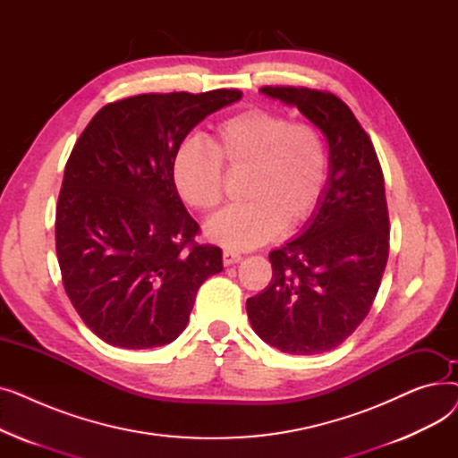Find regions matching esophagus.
<instances>
[{"mask_svg": "<svg viewBox=\"0 0 458 458\" xmlns=\"http://www.w3.org/2000/svg\"><path fill=\"white\" fill-rule=\"evenodd\" d=\"M242 254L239 252H235V250H230V249H226L225 252H223V263L225 266H233V263H237V261H242Z\"/></svg>", "mask_w": 458, "mask_h": 458, "instance_id": "1", "label": "esophagus"}]
</instances>
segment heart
Masks as SVG:
<instances>
[{
	"mask_svg": "<svg viewBox=\"0 0 458 458\" xmlns=\"http://www.w3.org/2000/svg\"><path fill=\"white\" fill-rule=\"evenodd\" d=\"M178 144L173 180L182 200L202 215L225 197V173L243 174V202L221 211L208 225L211 242L228 249H252L282 226L295 230L319 209L328 183V148L310 123H290L267 107L237 111L216 124L208 139Z\"/></svg>",
	"mask_w": 458,
	"mask_h": 458,
	"instance_id": "obj_1",
	"label": "heart"
}]
</instances>
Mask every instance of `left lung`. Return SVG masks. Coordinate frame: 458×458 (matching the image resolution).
<instances>
[{
  "label": "left lung",
  "mask_w": 458,
  "mask_h": 458,
  "mask_svg": "<svg viewBox=\"0 0 458 458\" xmlns=\"http://www.w3.org/2000/svg\"><path fill=\"white\" fill-rule=\"evenodd\" d=\"M297 106L327 137L330 178L308 228L269 254L273 278L247 301L259 338L290 354L342 345L366 319L390 252L382 168L366 130L338 96L308 87H261Z\"/></svg>",
  "instance_id": "1"
}]
</instances>
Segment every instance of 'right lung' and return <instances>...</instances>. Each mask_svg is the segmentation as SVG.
I'll use <instances>...</instances> for the list:
<instances>
[{
    "instance_id": "obj_1",
    "label": "right lung",
    "mask_w": 458,
    "mask_h": 458,
    "mask_svg": "<svg viewBox=\"0 0 458 458\" xmlns=\"http://www.w3.org/2000/svg\"><path fill=\"white\" fill-rule=\"evenodd\" d=\"M237 89L150 92L104 106L64 166L55 250L64 292L109 345L152 349L183 332L223 250L197 243L200 228L173 180L178 144Z\"/></svg>"
}]
</instances>
